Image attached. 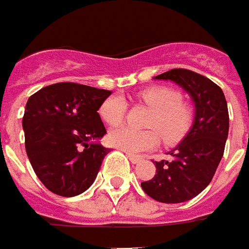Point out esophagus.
<instances>
[{"label": "esophagus", "instance_id": "1", "mask_svg": "<svg viewBox=\"0 0 249 249\" xmlns=\"http://www.w3.org/2000/svg\"><path fill=\"white\" fill-rule=\"evenodd\" d=\"M127 158L133 164H137L138 161H141V159H142L141 156H137V155H133V153H127Z\"/></svg>", "mask_w": 249, "mask_h": 249}]
</instances>
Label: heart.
Returning <instances> with one entry per match:
<instances>
[{
  "label": "heart",
  "mask_w": 249,
  "mask_h": 249,
  "mask_svg": "<svg viewBox=\"0 0 249 249\" xmlns=\"http://www.w3.org/2000/svg\"><path fill=\"white\" fill-rule=\"evenodd\" d=\"M140 100L153 109L149 127L156 128L166 142H175L185 136L191 124V109L179 101L181 97L177 91L167 88H152L140 93ZM124 112L126 104L119 96L107 98L100 108L101 118L112 126L123 121ZM108 138L113 146L130 153L151 149L159 140L153 130H137L128 126L113 128Z\"/></svg>",
  "instance_id": "obj_1"
}]
</instances>
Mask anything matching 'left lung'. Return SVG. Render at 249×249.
Returning a JSON list of instances; mask_svg holds the SVG:
<instances>
[{
    "label": "left lung",
    "instance_id": "1",
    "mask_svg": "<svg viewBox=\"0 0 249 249\" xmlns=\"http://www.w3.org/2000/svg\"><path fill=\"white\" fill-rule=\"evenodd\" d=\"M155 79L182 88L195 105V116L182 141L167 152L173 159L155 161L156 174L141 188L160 203H183L206 189L223 156L229 134L228 103L218 85L189 70L174 68Z\"/></svg>",
    "mask_w": 249,
    "mask_h": 249
}]
</instances>
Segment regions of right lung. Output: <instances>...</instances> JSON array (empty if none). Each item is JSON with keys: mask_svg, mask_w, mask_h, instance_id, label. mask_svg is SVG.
Masks as SVG:
<instances>
[{"mask_svg": "<svg viewBox=\"0 0 249 249\" xmlns=\"http://www.w3.org/2000/svg\"><path fill=\"white\" fill-rule=\"evenodd\" d=\"M111 93L61 82L28 98L23 116L26 152L39 181L58 196L88 191L111 151L98 141L107 130L97 112Z\"/></svg>", "mask_w": 249, "mask_h": 249, "instance_id": "right-lung-1", "label": "right lung"}]
</instances>
